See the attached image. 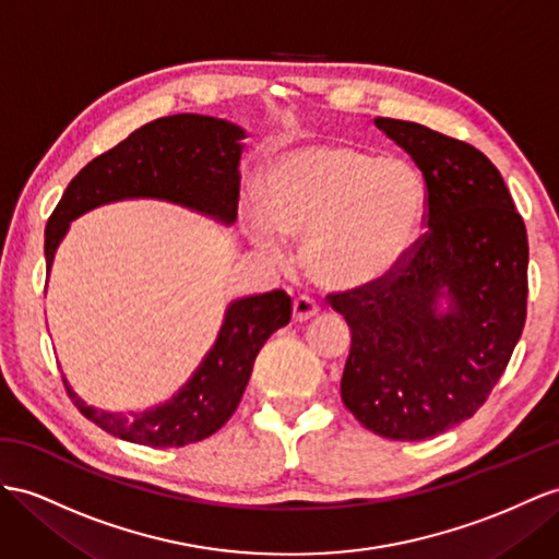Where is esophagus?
Here are the masks:
<instances>
[{"label": "esophagus", "instance_id": "1", "mask_svg": "<svg viewBox=\"0 0 559 559\" xmlns=\"http://www.w3.org/2000/svg\"><path fill=\"white\" fill-rule=\"evenodd\" d=\"M321 311L319 302L309 295H299L293 299V319L295 321H309Z\"/></svg>", "mask_w": 559, "mask_h": 559}]
</instances>
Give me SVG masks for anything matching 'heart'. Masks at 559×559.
<instances>
[{
  "label": "heart",
  "instance_id": "1",
  "mask_svg": "<svg viewBox=\"0 0 559 559\" xmlns=\"http://www.w3.org/2000/svg\"><path fill=\"white\" fill-rule=\"evenodd\" d=\"M263 217L257 242L283 252L282 234L307 236L311 274L335 288L382 281L416 246L427 214L423 171L402 155H376L354 143L295 148L260 179Z\"/></svg>",
  "mask_w": 559,
  "mask_h": 559
}]
</instances>
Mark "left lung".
<instances>
[{
    "mask_svg": "<svg viewBox=\"0 0 559 559\" xmlns=\"http://www.w3.org/2000/svg\"><path fill=\"white\" fill-rule=\"evenodd\" d=\"M427 183V231L390 276L331 293L352 347L342 402L370 432L437 437L484 406L526 321L528 242L496 165L418 122L378 118ZM447 292L452 307L437 314Z\"/></svg>",
    "mask_w": 559,
    "mask_h": 559,
    "instance_id": "left-lung-1",
    "label": "left lung"
}]
</instances>
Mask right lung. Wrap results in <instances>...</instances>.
<instances>
[{"instance_id":"obj_1","label":"right lung","mask_w":559,"mask_h":559,"mask_svg":"<svg viewBox=\"0 0 559 559\" xmlns=\"http://www.w3.org/2000/svg\"><path fill=\"white\" fill-rule=\"evenodd\" d=\"M240 139L246 132L207 116H169L143 124L116 148L96 155L68 183L47 222V269L82 212L122 198H163L231 224L240 193ZM293 299L283 290L238 299L226 311L222 333L198 373L171 402L146 413H106L87 406L68 388L84 418L112 437L171 449L207 439L234 416L257 354L278 328L288 325Z\"/></svg>"}]
</instances>
